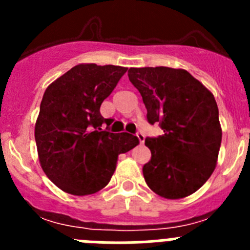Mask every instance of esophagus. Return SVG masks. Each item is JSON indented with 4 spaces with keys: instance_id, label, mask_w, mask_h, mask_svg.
Masks as SVG:
<instances>
[{
    "instance_id": "34e87169",
    "label": "esophagus",
    "mask_w": 250,
    "mask_h": 250,
    "mask_svg": "<svg viewBox=\"0 0 250 250\" xmlns=\"http://www.w3.org/2000/svg\"><path fill=\"white\" fill-rule=\"evenodd\" d=\"M136 136H138V139H139V141H140L141 144H144V141H145V135L144 134H143V132H138V134H136Z\"/></svg>"
}]
</instances>
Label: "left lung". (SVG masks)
<instances>
[{
  "instance_id": "obj_1",
  "label": "left lung",
  "mask_w": 250,
  "mask_h": 250,
  "mask_svg": "<svg viewBox=\"0 0 250 250\" xmlns=\"http://www.w3.org/2000/svg\"><path fill=\"white\" fill-rule=\"evenodd\" d=\"M127 76L143 98L147 123L164 131L145 139L151 151L143 167L147 187L167 199L195 193L213 174L222 144L213 94L180 68L131 67Z\"/></svg>"
}]
</instances>
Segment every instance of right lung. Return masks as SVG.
<instances>
[{"label":"right lung","instance_id":"obj_1","mask_svg":"<svg viewBox=\"0 0 250 250\" xmlns=\"http://www.w3.org/2000/svg\"><path fill=\"white\" fill-rule=\"evenodd\" d=\"M126 67L81 63L51 83L43 94L35 140L43 171L61 190L89 195L109 184L118 156L139 145L138 136L110 132L103 101Z\"/></svg>","mask_w":250,"mask_h":250}]
</instances>
